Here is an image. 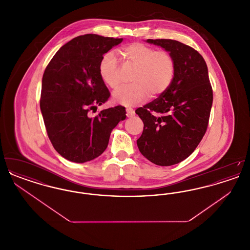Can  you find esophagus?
<instances>
[{
	"label": "esophagus",
	"mask_w": 250,
	"mask_h": 250,
	"mask_svg": "<svg viewBox=\"0 0 250 250\" xmlns=\"http://www.w3.org/2000/svg\"><path fill=\"white\" fill-rule=\"evenodd\" d=\"M125 110H126V116L127 117H133L135 115V110L133 108L127 107Z\"/></svg>",
	"instance_id": "34e87169"
}]
</instances>
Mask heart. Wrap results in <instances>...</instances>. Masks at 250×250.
<instances>
[{
  "label": "heart",
  "mask_w": 250,
  "mask_h": 250,
  "mask_svg": "<svg viewBox=\"0 0 250 250\" xmlns=\"http://www.w3.org/2000/svg\"><path fill=\"white\" fill-rule=\"evenodd\" d=\"M128 63L136 67L130 85L123 86L112 95L113 101L124 106H133L143 102L150 94L152 97L163 94L171 83L175 62L165 50L143 43H132L122 49ZM98 71L101 80L111 89L121 83L119 63L112 51L105 53L99 62Z\"/></svg>",
  "instance_id": "heart-1"
}]
</instances>
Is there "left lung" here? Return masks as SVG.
Returning a JSON list of instances; mask_svg holds the SVG:
<instances>
[{
  "label": "left lung",
  "mask_w": 250,
  "mask_h": 250,
  "mask_svg": "<svg viewBox=\"0 0 250 250\" xmlns=\"http://www.w3.org/2000/svg\"><path fill=\"white\" fill-rule=\"evenodd\" d=\"M146 42L169 52L175 73L163 94L136 109L144 124L137 144L155 165L171 166L188 157L201 143L208 126L213 90L206 62L197 50L171 39Z\"/></svg>",
  "instance_id": "left-lung-1"
}]
</instances>
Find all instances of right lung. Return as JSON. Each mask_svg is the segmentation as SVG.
Segmentation results:
<instances>
[{"label":"right lung","instance_id":"right-lung-1","mask_svg":"<svg viewBox=\"0 0 250 250\" xmlns=\"http://www.w3.org/2000/svg\"><path fill=\"white\" fill-rule=\"evenodd\" d=\"M122 41L93 34L75 37L60 48L45 69L41 112L54 149L69 161L84 163L101 155L112 129L126 117L122 106L89 115L110 95L99 76L100 59Z\"/></svg>","mask_w":250,"mask_h":250}]
</instances>
